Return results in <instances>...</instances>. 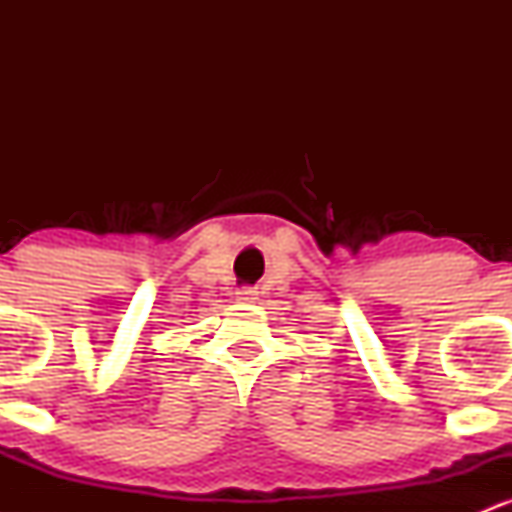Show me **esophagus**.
<instances>
[{"label": "esophagus", "mask_w": 512, "mask_h": 512, "mask_svg": "<svg viewBox=\"0 0 512 512\" xmlns=\"http://www.w3.org/2000/svg\"><path fill=\"white\" fill-rule=\"evenodd\" d=\"M236 301L238 303H255L257 301V293L252 289H238L236 291Z\"/></svg>", "instance_id": "1"}]
</instances>
